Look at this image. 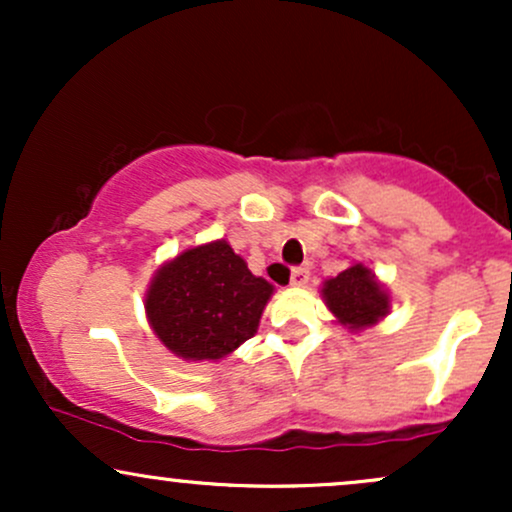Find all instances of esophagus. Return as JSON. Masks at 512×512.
Masks as SVG:
<instances>
[{"instance_id":"34e87169","label":"esophagus","mask_w":512,"mask_h":512,"mask_svg":"<svg viewBox=\"0 0 512 512\" xmlns=\"http://www.w3.org/2000/svg\"><path fill=\"white\" fill-rule=\"evenodd\" d=\"M310 281V267H293L291 269V284L305 286Z\"/></svg>"}]
</instances>
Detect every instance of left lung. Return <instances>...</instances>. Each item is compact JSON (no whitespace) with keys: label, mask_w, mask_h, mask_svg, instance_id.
Here are the masks:
<instances>
[{"label":"left lung","mask_w":512,"mask_h":512,"mask_svg":"<svg viewBox=\"0 0 512 512\" xmlns=\"http://www.w3.org/2000/svg\"><path fill=\"white\" fill-rule=\"evenodd\" d=\"M322 298L337 322H342L351 332L373 327L390 313V296L361 262L351 264L334 279H327L322 286Z\"/></svg>","instance_id":"8db88e82"}]
</instances>
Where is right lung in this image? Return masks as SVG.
Returning <instances> with one entry per match:
<instances>
[{
    "label": "right lung",
    "instance_id": "1",
    "mask_svg": "<svg viewBox=\"0 0 512 512\" xmlns=\"http://www.w3.org/2000/svg\"><path fill=\"white\" fill-rule=\"evenodd\" d=\"M272 293L226 240H214L158 269L146 291V317L175 356L219 361L257 332Z\"/></svg>",
    "mask_w": 512,
    "mask_h": 512
}]
</instances>
